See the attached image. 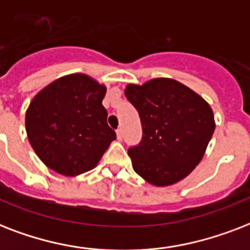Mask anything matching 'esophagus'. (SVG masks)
Here are the masks:
<instances>
[{
	"label": "esophagus",
	"instance_id": "1",
	"mask_svg": "<svg viewBox=\"0 0 250 250\" xmlns=\"http://www.w3.org/2000/svg\"><path fill=\"white\" fill-rule=\"evenodd\" d=\"M117 139L119 141H122V139H123V132H122V128L117 129Z\"/></svg>",
	"mask_w": 250,
	"mask_h": 250
}]
</instances>
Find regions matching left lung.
<instances>
[{
	"instance_id": "left-lung-1",
	"label": "left lung",
	"mask_w": 250,
	"mask_h": 250,
	"mask_svg": "<svg viewBox=\"0 0 250 250\" xmlns=\"http://www.w3.org/2000/svg\"><path fill=\"white\" fill-rule=\"evenodd\" d=\"M139 111L143 140L128 149L133 170L149 184L172 186L201 162L215 129L213 110L194 90L170 78L127 84Z\"/></svg>"
}]
</instances>
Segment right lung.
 <instances>
[{
  "label": "right lung",
  "mask_w": 250,
  "mask_h": 250,
  "mask_svg": "<svg viewBox=\"0 0 250 250\" xmlns=\"http://www.w3.org/2000/svg\"><path fill=\"white\" fill-rule=\"evenodd\" d=\"M106 86L85 74L54 80L25 111L29 144L50 170L76 176L92 170L115 140L102 106Z\"/></svg>",
  "instance_id": "right-lung-1"
}]
</instances>
